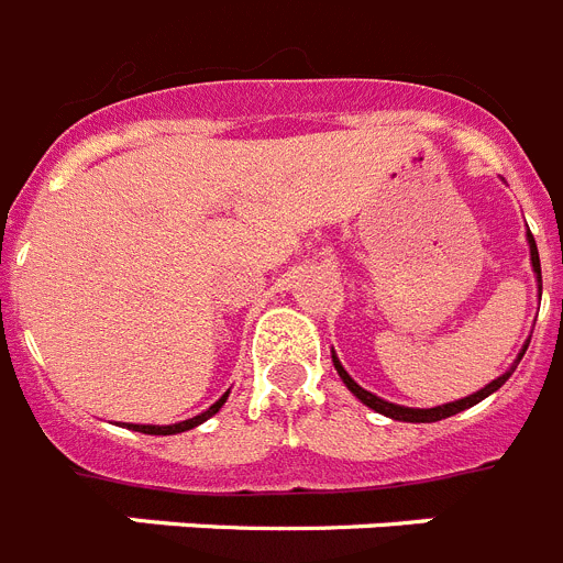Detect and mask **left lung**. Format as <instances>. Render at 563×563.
I'll return each mask as SVG.
<instances>
[{"label": "left lung", "mask_w": 563, "mask_h": 563, "mask_svg": "<svg viewBox=\"0 0 563 563\" xmlns=\"http://www.w3.org/2000/svg\"><path fill=\"white\" fill-rule=\"evenodd\" d=\"M527 238H530V257H532V268H536V275H539V280H541V261H539V249H536V241H532V234H527ZM527 345H530V342H527ZM527 345H525V351H527ZM525 351H521V356H525ZM521 356H518V360H521ZM518 360H516V365H518ZM516 365H512V368L507 371V374H501V376H498V379H493L490 385H485V388H482V390H476V394H471V397L459 399V402L439 405V408H405V405L385 402V399L374 397V394H368V390H365V388H360V385H356L354 379H351V376H349V371L342 368V365H340V360H336V356H334V368H336V374L342 376V383L349 385V390H351V394H354L356 399H363V402L368 405V408H374L376 413H385V417H390V419H399V422H439V419H448V417H453V413H459V410H464V408H473V405H476V402H482V399H485V397H490L493 390H498V388H501V385H505L507 379H510V374H512V371H516Z\"/></svg>", "instance_id": "left-lung-1"}]
</instances>
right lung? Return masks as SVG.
<instances>
[{"instance_id":"obj_1","label":"right lung","mask_w":563,"mask_h":563,"mask_svg":"<svg viewBox=\"0 0 563 563\" xmlns=\"http://www.w3.org/2000/svg\"><path fill=\"white\" fill-rule=\"evenodd\" d=\"M227 397H229V390H227V394H223L221 399H218V402L212 405V408L203 410L200 417L187 419V422H178V424H126V428H130V430H139V433H150V437H173V433H184V430H192L195 424L207 422L209 417H214V413L221 410V405L227 402Z\"/></svg>"}]
</instances>
